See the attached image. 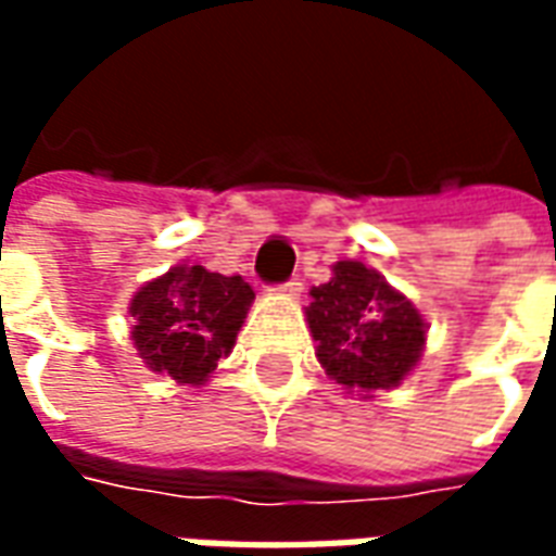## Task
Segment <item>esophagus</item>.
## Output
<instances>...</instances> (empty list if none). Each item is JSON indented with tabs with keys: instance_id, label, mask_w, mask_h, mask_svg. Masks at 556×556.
I'll return each mask as SVG.
<instances>
[{
	"instance_id": "obj_1",
	"label": "esophagus",
	"mask_w": 556,
	"mask_h": 556,
	"mask_svg": "<svg viewBox=\"0 0 556 556\" xmlns=\"http://www.w3.org/2000/svg\"><path fill=\"white\" fill-rule=\"evenodd\" d=\"M301 286H303L301 279L291 277V279H286V282H282L277 291H282V294H298V291H301Z\"/></svg>"
}]
</instances>
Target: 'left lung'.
<instances>
[{"label":"left lung","mask_w":556,"mask_h":556,"mask_svg":"<svg viewBox=\"0 0 556 556\" xmlns=\"http://www.w3.org/2000/svg\"><path fill=\"white\" fill-rule=\"evenodd\" d=\"M309 294V330L333 381L387 390L417 366L426 342L422 315L375 270L361 262H339L333 279Z\"/></svg>","instance_id":"8db88e82"}]
</instances>
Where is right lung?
I'll return each instance as SVG.
<instances>
[{
  "label": "right lung",
  "mask_w": 556,
  "mask_h": 556,
  "mask_svg": "<svg viewBox=\"0 0 556 556\" xmlns=\"http://www.w3.org/2000/svg\"><path fill=\"white\" fill-rule=\"evenodd\" d=\"M253 289L243 277L202 265L172 267L134 294V345L139 357L178 384H202L226 357L243 325Z\"/></svg>",
  "instance_id": "obj_1"
}]
</instances>
